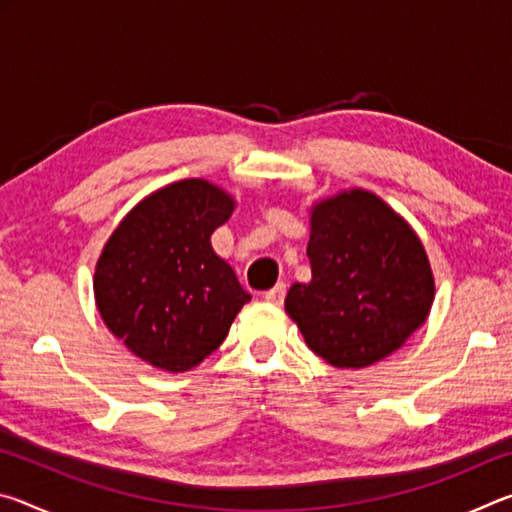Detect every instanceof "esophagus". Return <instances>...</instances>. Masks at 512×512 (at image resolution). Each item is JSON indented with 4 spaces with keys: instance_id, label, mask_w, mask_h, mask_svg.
<instances>
[{
    "instance_id": "34e87169",
    "label": "esophagus",
    "mask_w": 512,
    "mask_h": 512,
    "mask_svg": "<svg viewBox=\"0 0 512 512\" xmlns=\"http://www.w3.org/2000/svg\"><path fill=\"white\" fill-rule=\"evenodd\" d=\"M284 296H287V284L280 282V284H275L271 291L264 293V300L271 302V305H282Z\"/></svg>"
}]
</instances>
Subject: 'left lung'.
<instances>
[{"label": "left lung", "mask_w": 512, "mask_h": 512, "mask_svg": "<svg viewBox=\"0 0 512 512\" xmlns=\"http://www.w3.org/2000/svg\"><path fill=\"white\" fill-rule=\"evenodd\" d=\"M311 282L284 300L309 350L336 368L388 357L429 316L433 275L400 214L361 189L318 203L307 246Z\"/></svg>", "instance_id": "obj_1"}]
</instances>
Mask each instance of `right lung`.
Returning a JSON list of instances; mask_svg holds the SVG:
<instances>
[{"mask_svg":"<svg viewBox=\"0 0 512 512\" xmlns=\"http://www.w3.org/2000/svg\"><path fill=\"white\" fill-rule=\"evenodd\" d=\"M235 201L189 178L146 196L112 232L94 271L99 314L151 366L183 372L228 336L250 300L210 237Z\"/></svg>","mask_w":512,"mask_h":512,"instance_id":"1","label":"right lung"}]
</instances>
